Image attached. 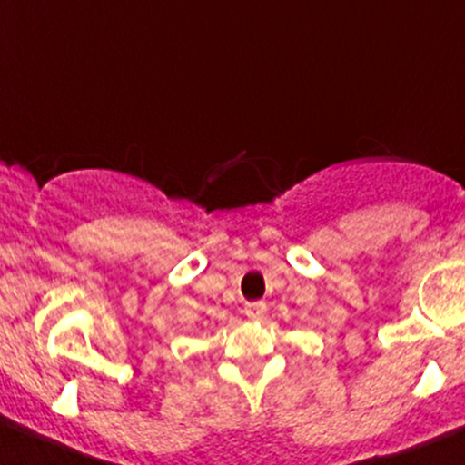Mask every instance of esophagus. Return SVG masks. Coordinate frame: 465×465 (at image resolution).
Listing matches in <instances>:
<instances>
[{
  "label": "esophagus",
  "mask_w": 465,
  "mask_h": 465,
  "mask_svg": "<svg viewBox=\"0 0 465 465\" xmlns=\"http://www.w3.org/2000/svg\"><path fill=\"white\" fill-rule=\"evenodd\" d=\"M265 311L267 306L262 302H252L245 306V315L250 317V320H261V317L265 315Z\"/></svg>",
  "instance_id": "1"
}]
</instances>
